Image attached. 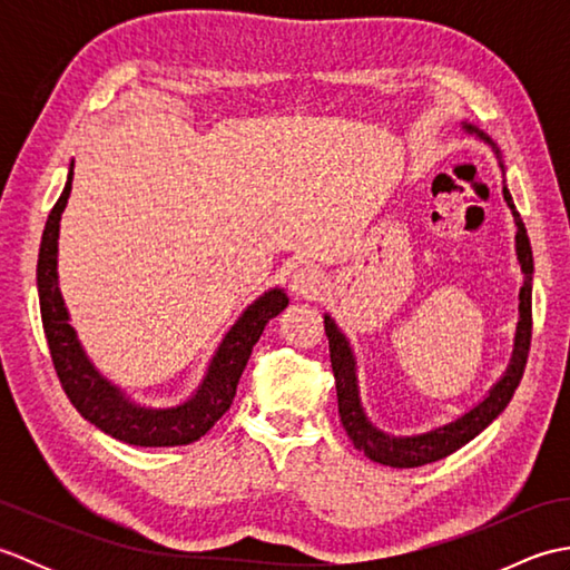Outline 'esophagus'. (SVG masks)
<instances>
[{
    "mask_svg": "<svg viewBox=\"0 0 570 570\" xmlns=\"http://www.w3.org/2000/svg\"><path fill=\"white\" fill-rule=\"evenodd\" d=\"M325 284H328L325 282V274L313 264L301 266V269H296L292 276V292L304 298H316L325 288Z\"/></svg>",
    "mask_w": 570,
    "mask_h": 570,
    "instance_id": "esophagus-1",
    "label": "esophagus"
}]
</instances>
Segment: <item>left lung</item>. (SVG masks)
<instances>
[{"instance_id":"obj_1","label":"left lung","mask_w":570,"mask_h":570,"mask_svg":"<svg viewBox=\"0 0 570 570\" xmlns=\"http://www.w3.org/2000/svg\"><path fill=\"white\" fill-rule=\"evenodd\" d=\"M463 129L468 135H475L480 141H485L488 147H492L504 171V161L498 144H494L485 131H480L478 127H472L468 122H463ZM502 196L507 205H510L512 217H514L517 259L524 274V284L519 288V323L514 333V350H512L510 365H507L502 377L492 384L488 396L472 409H468L465 414L443 423V426H435L431 431L414 433V435H394L374 426L370 416L365 414V406H362V399H360L357 360L353 353V345H350L347 335L337 328V323L331 318V313H325L323 316L325 335H328V345H331V365H333L335 390H337V411H341L343 429L357 451L365 453L370 460H374V463L390 465V468H421L455 453L458 448L470 443L478 433L485 431L490 423L502 414L504 406L510 404V399L514 396L519 382H522L527 357H529V343H531V274H534V257H531L527 227L514 208L510 188L502 186Z\"/></svg>"}]
</instances>
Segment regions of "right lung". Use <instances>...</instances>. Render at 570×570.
<instances>
[{
  "label": "right lung",
  "instance_id": "right-lung-1",
  "mask_svg": "<svg viewBox=\"0 0 570 570\" xmlns=\"http://www.w3.org/2000/svg\"><path fill=\"white\" fill-rule=\"evenodd\" d=\"M70 188L72 161L68 168L66 188L46 220L39 266H36L43 333L60 386H63L70 404L80 411L82 419H88L100 431L122 443L161 448L188 445L198 441L233 404L237 382L247 367L252 347L257 345L259 335L264 333V325L288 306L286 292L274 286L242 311V316L229 325V331L225 333L220 345H217L198 390L186 402L159 409L131 402L122 386L107 380L90 362L88 353H85V347L78 341L76 328L70 325V313L58 288L60 215H63L68 205Z\"/></svg>",
  "mask_w": 570,
  "mask_h": 570
}]
</instances>
